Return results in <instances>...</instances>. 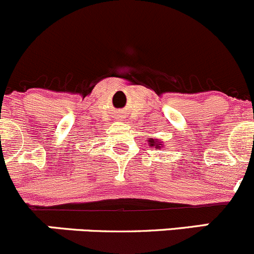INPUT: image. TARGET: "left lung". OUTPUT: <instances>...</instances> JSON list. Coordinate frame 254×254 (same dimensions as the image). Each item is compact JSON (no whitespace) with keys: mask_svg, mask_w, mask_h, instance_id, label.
I'll list each match as a JSON object with an SVG mask.
<instances>
[{"mask_svg":"<svg viewBox=\"0 0 254 254\" xmlns=\"http://www.w3.org/2000/svg\"><path fill=\"white\" fill-rule=\"evenodd\" d=\"M149 142H150V145H155V148H158V149H159L160 145H162V144H160L162 142H159L158 139H155V140L154 139H152V140L149 139Z\"/></svg>","mask_w":254,"mask_h":254,"instance_id":"obj_1","label":"left lung"}]
</instances>
